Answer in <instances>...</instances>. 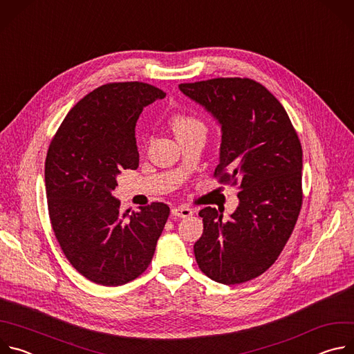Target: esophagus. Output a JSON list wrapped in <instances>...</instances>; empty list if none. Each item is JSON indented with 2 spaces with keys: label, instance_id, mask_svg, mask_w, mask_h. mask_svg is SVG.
I'll list each match as a JSON object with an SVG mask.
<instances>
[{
  "label": "esophagus",
  "instance_id": "34e87169",
  "mask_svg": "<svg viewBox=\"0 0 354 354\" xmlns=\"http://www.w3.org/2000/svg\"><path fill=\"white\" fill-rule=\"evenodd\" d=\"M172 216L175 217H179V218H186V217H190L193 214V210L186 207V206H178V207H174L171 210Z\"/></svg>",
  "mask_w": 354,
  "mask_h": 354
}]
</instances>
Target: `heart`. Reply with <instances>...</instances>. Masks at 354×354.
Instances as JSON below:
<instances>
[{
    "label": "heart",
    "instance_id": "heart-1",
    "mask_svg": "<svg viewBox=\"0 0 354 354\" xmlns=\"http://www.w3.org/2000/svg\"><path fill=\"white\" fill-rule=\"evenodd\" d=\"M171 124L178 137L186 136L190 133H196V131H206V126L203 122L198 120L194 116H189V115H183V113L175 115L171 119Z\"/></svg>",
    "mask_w": 354,
    "mask_h": 354
}]
</instances>
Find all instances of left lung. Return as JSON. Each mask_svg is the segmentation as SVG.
Instances as JSON below:
<instances>
[{
	"label": "left lung",
	"mask_w": 354,
	"mask_h": 354,
	"mask_svg": "<svg viewBox=\"0 0 354 354\" xmlns=\"http://www.w3.org/2000/svg\"><path fill=\"white\" fill-rule=\"evenodd\" d=\"M179 89L220 124V182L239 185L228 217L205 207L194 257L206 276L227 286L249 281L279 258L302 205V149L279 100L249 78H214ZM230 170V173L226 171Z\"/></svg>",
	"instance_id": "obj_1"
}]
</instances>
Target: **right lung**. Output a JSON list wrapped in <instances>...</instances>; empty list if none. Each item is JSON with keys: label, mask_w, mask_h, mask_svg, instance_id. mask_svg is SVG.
Here are the masks:
<instances>
[{"label": "right lung", "mask_w": 354, "mask_h": 354, "mask_svg": "<svg viewBox=\"0 0 354 354\" xmlns=\"http://www.w3.org/2000/svg\"><path fill=\"white\" fill-rule=\"evenodd\" d=\"M165 92L144 82L93 89L68 112L50 142L44 183L50 221L73 268L116 287L151 263L169 216L164 203L120 212L112 190L123 169H137L136 123Z\"/></svg>", "instance_id": "add662e5"}]
</instances>
